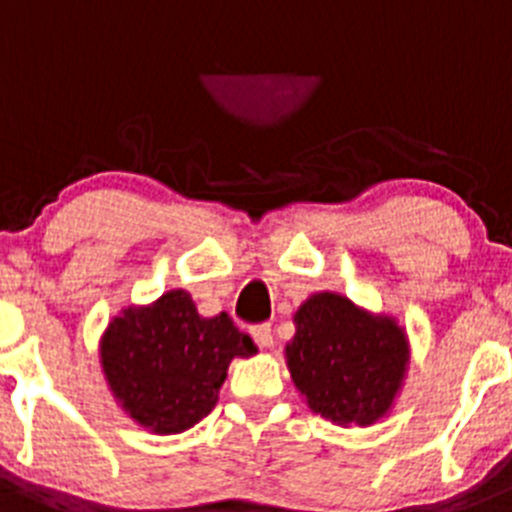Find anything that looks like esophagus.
Segmentation results:
<instances>
[{
  "label": "esophagus",
  "instance_id": "34e87169",
  "mask_svg": "<svg viewBox=\"0 0 512 512\" xmlns=\"http://www.w3.org/2000/svg\"><path fill=\"white\" fill-rule=\"evenodd\" d=\"M251 336L256 338V343L264 348L274 346V330H271L269 323H261V325H253L251 328Z\"/></svg>",
  "mask_w": 512,
  "mask_h": 512
}]
</instances>
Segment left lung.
<instances>
[{
    "label": "left lung",
    "instance_id": "8db88e82",
    "mask_svg": "<svg viewBox=\"0 0 512 512\" xmlns=\"http://www.w3.org/2000/svg\"><path fill=\"white\" fill-rule=\"evenodd\" d=\"M289 374L312 413L336 425H372L405 382L410 346L390 315H372L336 292L310 295L295 312Z\"/></svg>",
    "mask_w": 512,
    "mask_h": 512
}]
</instances>
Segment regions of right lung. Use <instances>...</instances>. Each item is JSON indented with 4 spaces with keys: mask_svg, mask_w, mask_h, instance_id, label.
I'll list each match as a JSON object with an SVG mask.
<instances>
[{
    "mask_svg": "<svg viewBox=\"0 0 512 512\" xmlns=\"http://www.w3.org/2000/svg\"><path fill=\"white\" fill-rule=\"evenodd\" d=\"M256 351L228 312L202 318L184 289L122 310L99 341V361L115 400L158 436L184 433L210 415L230 361Z\"/></svg>",
    "mask_w": 512,
    "mask_h": 512,
    "instance_id": "1",
    "label": "right lung"
}]
</instances>
